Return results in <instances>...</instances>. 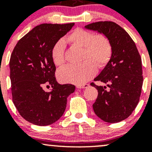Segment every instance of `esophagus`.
Segmentation results:
<instances>
[{
  "mask_svg": "<svg viewBox=\"0 0 152 152\" xmlns=\"http://www.w3.org/2000/svg\"><path fill=\"white\" fill-rule=\"evenodd\" d=\"M88 86H89V84H87V83H84V84H81V85H77V86H76V87H77L78 88H85Z\"/></svg>",
  "mask_w": 152,
  "mask_h": 152,
  "instance_id": "1",
  "label": "esophagus"
}]
</instances>
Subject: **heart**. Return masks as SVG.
<instances>
[{
  "mask_svg": "<svg viewBox=\"0 0 152 152\" xmlns=\"http://www.w3.org/2000/svg\"><path fill=\"white\" fill-rule=\"evenodd\" d=\"M66 43L74 46L83 48V59L79 66L69 65L60 69L58 77L65 83L81 85L91 78L96 73V66L104 67L112 56V46L105 35H96L91 31L77 28L65 38ZM65 44L61 40L56 41L52 47L50 56L56 66H62L65 64Z\"/></svg>",
  "mask_w": 152,
  "mask_h": 152,
  "instance_id": "1",
  "label": "heart"
}]
</instances>
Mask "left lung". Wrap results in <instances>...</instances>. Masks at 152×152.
<instances>
[{
    "label": "left lung",
    "instance_id": "8db88e82",
    "mask_svg": "<svg viewBox=\"0 0 152 152\" xmlns=\"http://www.w3.org/2000/svg\"><path fill=\"white\" fill-rule=\"evenodd\" d=\"M85 28L105 35L112 46L109 62L94 78L108 87L91 83L98 90L94 111L106 122L121 121L132 114L139 102L143 84L142 58L132 38L116 23L99 21Z\"/></svg>",
    "mask_w": 152,
    "mask_h": 152
}]
</instances>
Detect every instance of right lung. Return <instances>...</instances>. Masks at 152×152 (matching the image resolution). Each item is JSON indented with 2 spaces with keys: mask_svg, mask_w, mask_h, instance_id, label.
<instances>
[{
  "mask_svg": "<svg viewBox=\"0 0 152 152\" xmlns=\"http://www.w3.org/2000/svg\"><path fill=\"white\" fill-rule=\"evenodd\" d=\"M74 23H43L36 26L15 45L10 59L12 99L24 119L38 126L53 124L65 111L67 98L74 85L59 84L50 56L56 41L67 34ZM49 84L46 92L43 86Z\"/></svg>",
  "mask_w": 152,
  "mask_h": 152,
  "instance_id": "right-lung-1",
  "label": "right lung"
}]
</instances>
